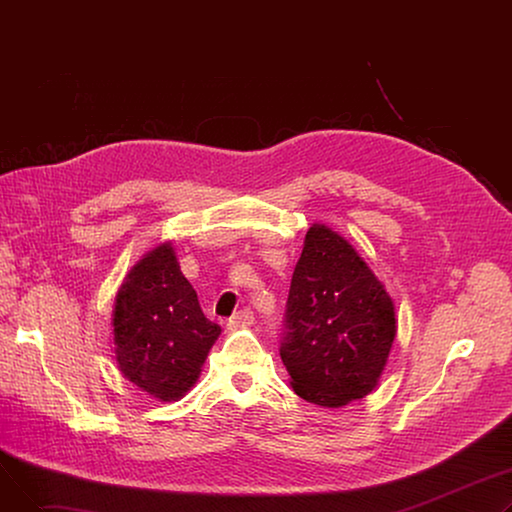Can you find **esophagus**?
<instances>
[{
	"instance_id": "esophagus-1",
	"label": "esophagus",
	"mask_w": 512,
	"mask_h": 512,
	"mask_svg": "<svg viewBox=\"0 0 512 512\" xmlns=\"http://www.w3.org/2000/svg\"><path fill=\"white\" fill-rule=\"evenodd\" d=\"M253 311L251 309H242L238 313H234L228 319V330H240V328H249L253 324Z\"/></svg>"
}]
</instances>
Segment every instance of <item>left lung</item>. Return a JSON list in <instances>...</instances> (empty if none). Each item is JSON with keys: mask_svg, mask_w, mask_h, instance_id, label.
Masks as SVG:
<instances>
[{"mask_svg": "<svg viewBox=\"0 0 512 512\" xmlns=\"http://www.w3.org/2000/svg\"><path fill=\"white\" fill-rule=\"evenodd\" d=\"M280 357L290 386L324 409H340L378 386L396 338L384 284L344 236L307 230L294 267Z\"/></svg>", "mask_w": 512, "mask_h": 512, "instance_id": "left-lung-1", "label": "left lung"}]
</instances>
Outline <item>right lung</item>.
<instances>
[{"label": "right lung", "mask_w": 512, "mask_h": 512, "mask_svg": "<svg viewBox=\"0 0 512 512\" xmlns=\"http://www.w3.org/2000/svg\"><path fill=\"white\" fill-rule=\"evenodd\" d=\"M112 326L120 373L159 402L180 400L197 384L222 332L203 315L170 240L132 265L116 294Z\"/></svg>", "instance_id": "add662e5"}]
</instances>
